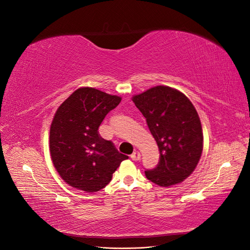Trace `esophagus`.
I'll return each instance as SVG.
<instances>
[{
  "mask_svg": "<svg viewBox=\"0 0 250 250\" xmlns=\"http://www.w3.org/2000/svg\"><path fill=\"white\" fill-rule=\"evenodd\" d=\"M130 158L132 161H139L141 158V154L140 152H138V151H134V152L130 155Z\"/></svg>",
  "mask_w": 250,
  "mask_h": 250,
  "instance_id": "esophagus-1",
  "label": "esophagus"
}]
</instances>
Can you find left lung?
Wrapping results in <instances>:
<instances>
[{"label":"left lung","instance_id":"1","mask_svg":"<svg viewBox=\"0 0 250 250\" xmlns=\"http://www.w3.org/2000/svg\"><path fill=\"white\" fill-rule=\"evenodd\" d=\"M146 118L160 149V162L146 177L161 187L177 185L197 166L203 148L200 119L194 105L177 89L155 86L132 98Z\"/></svg>","mask_w":250,"mask_h":250}]
</instances>
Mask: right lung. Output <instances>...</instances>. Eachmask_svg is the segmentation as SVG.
<instances>
[{"label": "right lung", "instance_id": "right-lung-1", "mask_svg": "<svg viewBox=\"0 0 250 250\" xmlns=\"http://www.w3.org/2000/svg\"><path fill=\"white\" fill-rule=\"evenodd\" d=\"M121 98L93 87L78 88L58 107L50 129V152L67 185L88 193L100 191L128 156L99 134L105 116Z\"/></svg>", "mask_w": 250, "mask_h": 250}]
</instances>
